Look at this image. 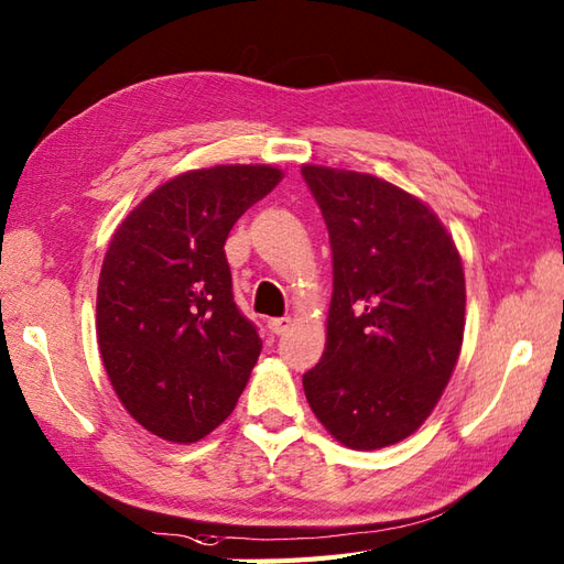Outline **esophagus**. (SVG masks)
I'll return each instance as SVG.
<instances>
[{
  "label": "esophagus",
  "mask_w": 564,
  "mask_h": 564,
  "mask_svg": "<svg viewBox=\"0 0 564 564\" xmlns=\"http://www.w3.org/2000/svg\"><path fill=\"white\" fill-rule=\"evenodd\" d=\"M290 325H292V318H286V316L268 321V328H270L272 335H282L286 328H290Z\"/></svg>",
  "instance_id": "1"
}]
</instances>
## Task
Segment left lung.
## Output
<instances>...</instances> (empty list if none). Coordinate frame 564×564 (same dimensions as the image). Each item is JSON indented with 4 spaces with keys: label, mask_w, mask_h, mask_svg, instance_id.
Masks as SVG:
<instances>
[{
    "label": "left lung",
    "mask_w": 564,
    "mask_h": 564,
    "mask_svg": "<svg viewBox=\"0 0 564 564\" xmlns=\"http://www.w3.org/2000/svg\"><path fill=\"white\" fill-rule=\"evenodd\" d=\"M333 250L328 343L304 373L337 442L371 452L430 417L463 343L466 280L434 212L369 173L304 166Z\"/></svg>",
    "instance_id": "8db88e82"
}]
</instances>
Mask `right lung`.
<instances>
[{
	"instance_id": "1",
	"label": "right lung",
	"mask_w": 564,
	"mask_h": 564,
	"mask_svg": "<svg viewBox=\"0 0 564 564\" xmlns=\"http://www.w3.org/2000/svg\"><path fill=\"white\" fill-rule=\"evenodd\" d=\"M272 166H215L164 183L124 219L101 268L96 330L124 410L191 444L231 415L262 340L234 302L224 243L280 183Z\"/></svg>"
}]
</instances>
